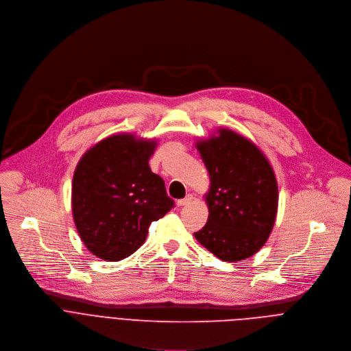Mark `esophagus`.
<instances>
[{"mask_svg": "<svg viewBox=\"0 0 351 351\" xmlns=\"http://www.w3.org/2000/svg\"><path fill=\"white\" fill-rule=\"evenodd\" d=\"M192 199H193V196H192V195H188V196H185L184 199H180V200L177 202V204H178V206H186V204H189V203L192 202Z\"/></svg>", "mask_w": 351, "mask_h": 351, "instance_id": "34e87169", "label": "esophagus"}]
</instances>
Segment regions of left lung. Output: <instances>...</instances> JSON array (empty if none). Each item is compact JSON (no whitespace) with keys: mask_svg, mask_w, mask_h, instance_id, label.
Returning <instances> with one entry per match:
<instances>
[{"mask_svg":"<svg viewBox=\"0 0 351 351\" xmlns=\"http://www.w3.org/2000/svg\"><path fill=\"white\" fill-rule=\"evenodd\" d=\"M197 144L210 174L208 219L195 238L221 260L257 253L275 223L278 186L274 171L246 138L230 130Z\"/></svg>","mask_w":351,"mask_h":351,"instance_id":"left-lung-1","label":"left lung"}]
</instances>
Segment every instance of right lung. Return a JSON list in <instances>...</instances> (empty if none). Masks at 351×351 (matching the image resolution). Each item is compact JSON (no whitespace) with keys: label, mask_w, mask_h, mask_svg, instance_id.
Wrapping results in <instances>:
<instances>
[{"label":"right lung","mask_w":351,"mask_h":351,"mask_svg":"<svg viewBox=\"0 0 351 351\" xmlns=\"http://www.w3.org/2000/svg\"><path fill=\"white\" fill-rule=\"evenodd\" d=\"M155 148L154 141L112 135L79 162L72 186L73 219L97 257H128L145 242L151 223L174 207L165 181L148 165Z\"/></svg>","instance_id":"add662e5"}]
</instances>
